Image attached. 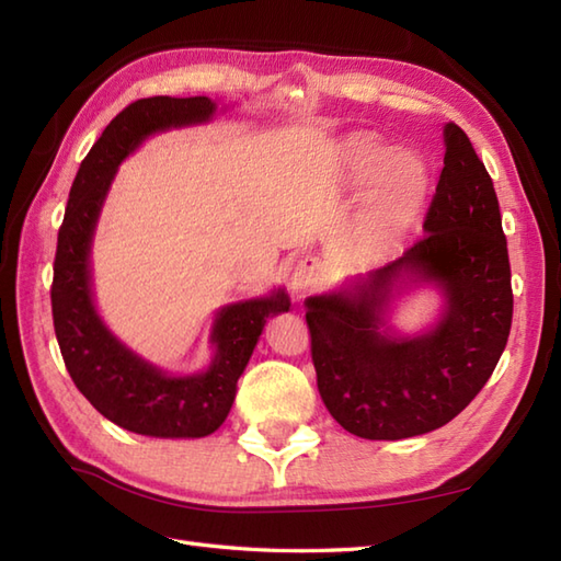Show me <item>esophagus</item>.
<instances>
[{
    "instance_id": "1",
    "label": "esophagus",
    "mask_w": 561,
    "mask_h": 561,
    "mask_svg": "<svg viewBox=\"0 0 561 561\" xmlns=\"http://www.w3.org/2000/svg\"><path fill=\"white\" fill-rule=\"evenodd\" d=\"M325 277V270H323V262L318 257H304L299 260V265L294 267L291 274V289L304 296L308 291H313L320 282Z\"/></svg>"
}]
</instances>
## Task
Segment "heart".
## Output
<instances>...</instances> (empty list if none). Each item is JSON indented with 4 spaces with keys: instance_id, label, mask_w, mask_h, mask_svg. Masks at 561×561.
I'll use <instances>...</instances> for the list:
<instances>
[{
    "instance_id": "b5f03b06",
    "label": "heart",
    "mask_w": 561,
    "mask_h": 561,
    "mask_svg": "<svg viewBox=\"0 0 561 561\" xmlns=\"http://www.w3.org/2000/svg\"><path fill=\"white\" fill-rule=\"evenodd\" d=\"M354 183L376 182L366 205V236L374 245H390L410 229L426 193V165L410 151H392L378 141L359 139L350 147Z\"/></svg>"
}]
</instances>
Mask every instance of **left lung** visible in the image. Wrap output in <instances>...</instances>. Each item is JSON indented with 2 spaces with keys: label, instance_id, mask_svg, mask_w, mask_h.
<instances>
[{
  "label": "left lung",
  "instance_id": "8db88e82",
  "mask_svg": "<svg viewBox=\"0 0 561 561\" xmlns=\"http://www.w3.org/2000/svg\"><path fill=\"white\" fill-rule=\"evenodd\" d=\"M444 145L420 241L352 287L306 301L320 398L354 436L398 440L448 424L506 347L514 291L494 183L456 123L444 127ZM402 278L436 283L447 296L445 316L424 336L398 339L385 325Z\"/></svg>",
  "mask_w": 561,
  "mask_h": 561
}]
</instances>
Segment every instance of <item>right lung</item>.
<instances>
[{
    "label": "right lung",
    "mask_w": 561,
    "mask_h": 561,
    "mask_svg": "<svg viewBox=\"0 0 561 561\" xmlns=\"http://www.w3.org/2000/svg\"><path fill=\"white\" fill-rule=\"evenodd\" d=\"M214 111L217 103L207 96H153L129 103L81 161L57 233L50 301L67 371L105 420L141 436L202 438L217 432L267 318L289 311V296L282 289L265 299L224 306L214 320L217 352L207 371L169 376L113 337L93 306L91 238L117 165L149 135L207 123Z\"/></svg>",
    "instance_id": "obj_1"
}]
</instances>
